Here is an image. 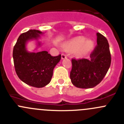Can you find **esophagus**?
Instances as JSON below:
<instances>
[{
    "label": "esophagus",
    "instance_id": "1",
    "mask_svg": "<svg viewBox=\"0 0 124 124\" xmlns=\"http://www.w3.org/2000/svg\"><path fill=\"white\" fill-rule=\"evenodd\" d=\"M61 57H62V59H66L67 57V55L64 54H62L61 55Z\"/></svg>",
    "mask_w": 124,
    "mask_h": 124
}]
</instances>
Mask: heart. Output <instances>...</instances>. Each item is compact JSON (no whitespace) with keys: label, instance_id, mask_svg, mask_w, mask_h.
Wrapping results in <instances>:
<instances>
[{"label":"heart","instance_id":"obj_1","mask_svg":"<svg viewBox=\"0 0 124 124\" xmlns=\"http://www.w3.org/2000/svg\"><path fill=\"white\" fill-rule=\"evenodd\" d=\"M67 48L75 51L76 54L84 56L92 50L94 43L91 39H86L83 37H77L68 41L66 44Z\"/></svg>","mask_w":124,"mask_h":124}]
</instances>
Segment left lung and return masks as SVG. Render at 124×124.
<instances>
[{"label": "left lung", "mask_w": 124, "mask_h": 124, "mask_svg": "<svg viewBox=\"0 0 124 124\" xmlns=\"http://www.w3.org/2000/svg\"><path fill=\"white\" fill-rule=\"evenodd\" d=\"M97 45L90 59H72L71 83L77 87L92 88L99 84L110 67L111 55L107 39L97 33Z\"/></svg>", "instance_id": "1"}]
</instances>
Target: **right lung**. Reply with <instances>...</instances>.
Segmentation results:
<instances>
[{
	"instance_id": "1",
	"label": "right lung",
	"mask_w": 124,
	"mask_h": 124,
	"mask_svg": "<svg viewBox=\"0 0 124 124\" xmlns=\"http://www.w3.org/2000/svg\"><path fill=\"white\" fill-rule=\"evenodd\" d=\"M43 32L38 30H29L18 37L13 49L15 70L20 79L28 85L43 87L50 82L54 67L59 62L61 55L52 56L47 51L30 52L27 44L31 41H37V48L42 43L39 41Z\"/></svg>"
}]
</instances>
